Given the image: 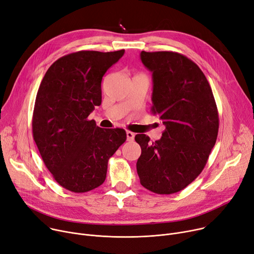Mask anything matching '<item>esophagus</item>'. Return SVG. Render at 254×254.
<instances>
[{
	"label": "esophagus",
	"mask_w": 254,
	"mask_h": 254,
	"mask_svg": "<svg viewBox=\"0 0 254 254\" xmlns=\"http://www.w3.org/2000/svg\"><path fill=\"white\" fill-rule=\"evenodd\" d=\"M133 138H134V133L131 132V131H129V130H127V141H132Z\"/></svg>",
	"instance_id": "esophagus-1"
}]
</instances>
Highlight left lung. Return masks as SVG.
<instances>
[{
    "label": "left lung",
    "instance_id": "left-lung-1",
    "mask_svg": "<svg viewBox=\"0 0 254 254\" xmlns=\"http://www.w3.org/2000/svg\"><path fill=\"white\" fill-rule=\"evenodd\" d=\"M152 71V114L165 129L160 140L138 133L142 153L137 172L144 188L156 194H174L203 171L218 132V112L209 83L199 66L177 52H141Z\"/></svg>",
    "mask_w": 254,
    "mask_h": 254
}]
</instances>
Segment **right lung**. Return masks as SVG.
<instances>
[{
    "label": "right lung",
    "mask_w": 254,
    "mask_h": 254,
    "mask_svg": "<svg viewBox=\"0 0 254 254\" xmlns=\"http://www.w3.org/2000/svg\"><path fill=\"white\" fill-rule=\"evenodd\" d=\"M124 54L70 53L49 67L40 84L32 136L46 167L66 190L84 193L102 185L109 158L127 140L124 128L103 129L88 120L102 101L103 75Z\"/></svg>",
    "instance_id": "right-lung-1"
}]
</instances>
